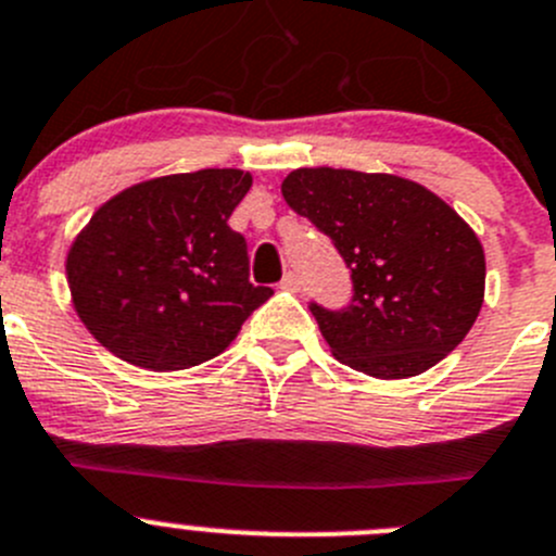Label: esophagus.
Returning a JSON list of instances; mask_svg holds the SVG:
<instances>
[{"mask_svg": "<svg viewBox=\"0 0 556 556\" xmlns=\"http://www.w3.org/2000/svg\"><path fill=\"white\" fill-rule=\"evenodd\" d=\"M281 289H287V292H300V275L294 273V269H289V273L283 275Z\"/></svg>", "mask_w": 556, "mask_h": 556, "instance_id": "obj_1", "label": "esophagus"}]
</instances>
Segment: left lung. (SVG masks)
Wrapping results in <instances>:
<instances>
[{
	"instance_id": "left-lung-1",
	"label": "left lung",
	"mask_w": 556,
	"mask_h": 556,
	"mask_svg": "<svg viewBox=\"0 0 556 556\" xmlns=\"http://www.w3.org/2000/svg\"><path fill=\"white\" fill-rule=\"evenodd\" d=\"M289 207L336 242L352 269L343 311L311 305L336 361L377 379L428 371L483 308L485 253L472 226L426 185L354 168H294Z\"/></svg>"
}]
</instances>
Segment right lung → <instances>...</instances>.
<instances>
[{
  "label": "right lung",
  "mask_w": 556,
  "mask_h": 556,
  "mask_svg": "<svg viewBox=\"0 0 556 556\" xmlns=\"http://www.w3.org/2000/svg\"><path fill=\"white\" fill-rule=\"evenodd\" d=\"M253 177L202 168L144 179L100 204L67 251L73 308L100 346L147 371L218 357L273 298L248 281L245 237L229 229Z\"/></svg>",
  "instance_id": "1"
}]
</instances>
